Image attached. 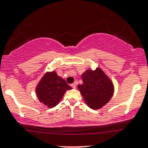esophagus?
I'll return each instance as SVG.
<instances>
[{
    "label": "esophagus",
    "mask_w": 148,
    "mask_h": 148,
    "mask_svg": "<svg viewBox=\"0 0 148 148\" xmlns=\"http://www.w3.org/2000/svg\"><path fill=\"white\" fill-rule=\"evenodd\" d=\"M71 86H72V87L73 88H76V84H71Z\"/></svg>",
    "instance_id": "34e87169"
}]
</instances>
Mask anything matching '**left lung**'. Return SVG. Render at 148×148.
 <instances>
[{
    "label": "left lung",
    "instance_id": "left-lung-1",
    "mask_svg": "<svg viewBox=\"0 0 148 148\" xmlns=\"http://www.w3.org/2000/svg\"><path fill=\"white\" fill-rule=\"evenodd\" d=\"M81 78L83 84L79 85L78 88L90 108H101L111 99L114 86L111 80L99 67L94 71L88 69L83 73Z\"/></svg>",
    "mask_w": 148,
    "mask_h": 148
}]
</instances>
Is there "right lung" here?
I'll list each match as a JSON object with an SVG mask.
<instances>
[{"label":"right lung","instance_id":"add662e5","mask_svg":"<svg viewBox=\"0 0 148 148\" xmlns=\"http://www.w3.org/2000/svg\"><path fill=\"white\" fill-rule=\"evenodd\" d=\"M71 89L65 80L53 71L43 76L35 90L39 101L49 108H53L62 99L65 92Z\"/></svg>","mask_w":148,"mask_h":148}]
</instances>
